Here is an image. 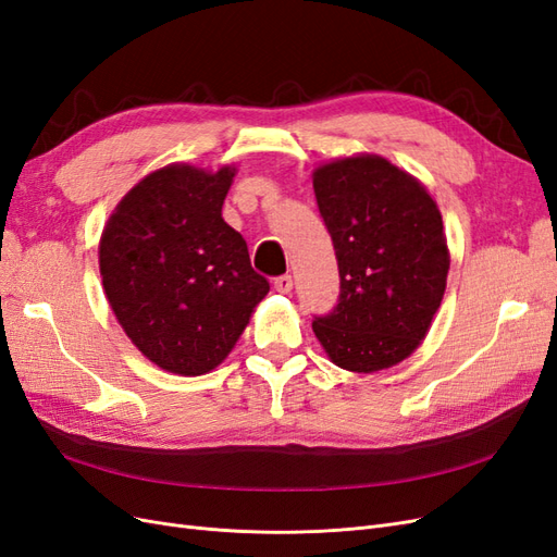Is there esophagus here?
Listing matches in <instances>:
<instances>
[{"mask_svg":"<svg viewBox=\"0 0 557 557\" xmlns=\"http://www.w3.org/2000/svg\"><path fill=\"white\" fill-rule=\"evenodd\" d=\"M274 288H276V293H281V295H288V293L293 290V276H288V274L278 276V278L274 281Z\"/></svg>","mask_w":557,"mask_h":557,"instance_id":"obj_1","label":"esophagus"}]
</instances>
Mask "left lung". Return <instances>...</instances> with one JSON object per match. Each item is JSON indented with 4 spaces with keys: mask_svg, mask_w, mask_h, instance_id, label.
Instances as JSON below:
<instances>
[{
    "mask_svg": "<svg viewBox=\"0 0 557 557\" xmlns=\"http://www.w3.org/2000/svg\"><path fill=\"white\" fill-rule=\"evenodd\" d=\"M313 193L339 264V305L313 320L327 358L356 374L407 360L440 311L450 252L440 207L374 153L318 164Z\"/></svg>",
    "mask_w": 557,
    "mask_h": 557,
    "instance_id": "1",
    "label": "left lung"
}]
</instances>
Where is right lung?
Returning <instances> with one entry per match:
<instances>
[{"label": "right lung", "mask_w": 557, "mask_h": 557, "mask_svg": "<svg viewBox=\"0 0 557 557\" xmlns=\"http://www.w3.org/2000/svg\"><path fill=\"white\" fill-rule=\"evenodd\" d=\"M234 174V164L160 166L117 201L99 239L111 311L170 374L201 376L221 364L269 293L244 237L223 221Z\"/></svg>", "instance_id": "1"}]
</instances>
